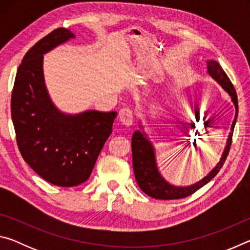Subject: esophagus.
I'll return each instance as SVG.
<instances>
[{
	"label": "esophagus",
	"mask_w": 250,
	"mask_h": 250,
	"mask_svg": "<svg viewBox=\"0 0 250 250\" xmlns=\"http://www.w3.org/2000/svg\"><path fill=\"white\" fill-rule=\"evenodd\" d=\"M133 117V111L129 108H124L119 111V119L125 125H132Z\"/></svg>",
	"instance_id": "34e87169"
}]
</instances>
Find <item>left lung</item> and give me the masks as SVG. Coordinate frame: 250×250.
Wrapping results in <instances>:
<instances>
[{"label":"left lung","instance_id":"1","mask_svg":"<svg viewBox=\"0 0 250 250\" xmlns=\"http://www.w3.org/2000/svg\"><path fill=\"white\" fill-rule=\"evenodd\" d=\"M207 69H208V74L216 79L217 82L222 84L224 89H225L228 94L230 95L232 103H234L236 107V116L235 119L232 121L230 133L228 135L227 146L225 150L223 152V155L216 167L213 168L208 175L205 176L202 181L198 183L188 186V188H176L168 184L163 177L160 175L156 167L155 163V155H154V149L152 146L149 140H146L145 134L141 133L140 131H135L132 135V140H131V147H132V164H133V171L135 181L143 192L146 195H149L156 200H179V198H184L193 193H195L197 189L203 188L205 184L214 179L216 176L219 170L223 167L224 163H225L226 158L228 153H229L231 141H232V133H234V128L237 119V115H238V100H237V94L234 88V84L231 83L230 79L228 78L225 71L223 70L221 65L215 61H208L207 62Z\"/></svg>","mask_w":250,"mask_h":250}]
</instances>
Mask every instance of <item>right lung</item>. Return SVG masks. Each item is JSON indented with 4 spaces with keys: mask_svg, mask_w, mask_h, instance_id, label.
<instances>
[{
    "mask_svg": "<svg viewBox=\"0 0 250 250\" xmlns=\"http://www.w3.org/2000/svg\"><path fill=\"white\" fill-rule=\"evenodd\" d=\"M75 35L56 28L25 54L16 73L11 113L16 143L29 167L45 181L62 188L86 182L112 132L117 112H59L43 77V54Z\"/></svg>",
    "mask_w": 250,
    "mask_h": 250,
    "instance_id": "right-lung-1",
    "label": "right lung"
}]
</instances>
